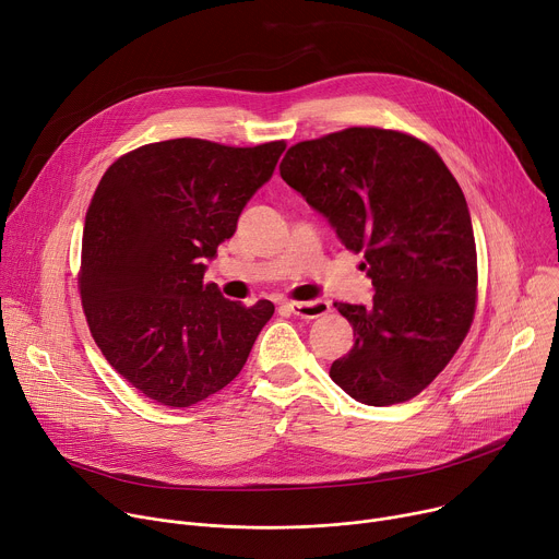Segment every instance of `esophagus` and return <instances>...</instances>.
I'll list each match as a JSON object with an SVG mask.
<instances>
[{
    "mask_svg": "<svg viewBox=\"0 0 559 559\" xmlns=\"http://www.w3.org/2000/svg\"><path fill=\"white\" fill-rule=\"evenodd\" d=\"M286 307L300 318H318V316H324L326 311H330V302L326 300H309V302H286Z\"/></svg>",
    "mask_w": 559,
    "mask_h": 559,
    "instance_id": "34e87169",
    "label": "esophagus"
}]
</instances>
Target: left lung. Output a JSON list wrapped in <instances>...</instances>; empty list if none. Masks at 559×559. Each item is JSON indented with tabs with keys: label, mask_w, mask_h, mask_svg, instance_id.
Segmentation results:
<instances>
[{
	"label": "left lung",
	"mask_w": 559,
	"mask_h": 559,
	"mask_svg": "<svg viewBox=\"0 0 559 559\" xmlns=\"http://www.w3.org/2000/svg\"><path fill=\"white\" fill-rule=\"evenodd\" d=\"M280 174L347 250L364 252L374 286L368 307L334 302L356 341L332 381L368 406L413 400L474 320L476 241L461 185L429 144L383 128L295 144Z\"/></svg>",
	"instance_id": "left-lung-1"
}]
</instances>
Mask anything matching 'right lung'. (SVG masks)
<instances>
[{"mask_svg": "<svg viewBox=\"0 0 559 559\" xmlns=\"http://www.w3.org/2000/svg\"><path fill=\"white\" fill-rule=\"evenodd\" d=\"M284 142L146 144L119 157L85 216L81 300L108 364L162 406L187 408L233 381L275 307L225 300L205 261L261 185Z\"/></svg>", "mask_w": 559, "mask_h": 559, "instance_id": "add662e5", "label": "right lung"}]
</instances>
